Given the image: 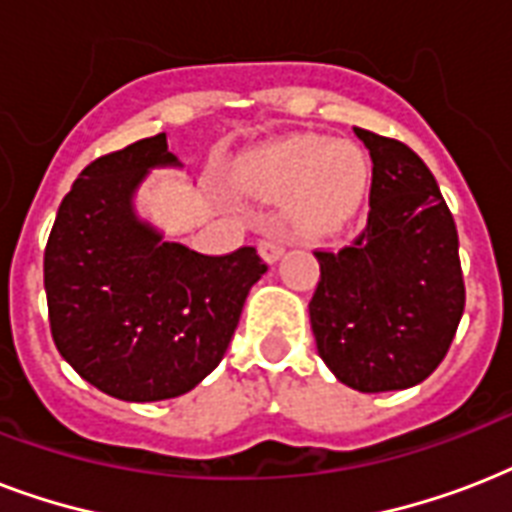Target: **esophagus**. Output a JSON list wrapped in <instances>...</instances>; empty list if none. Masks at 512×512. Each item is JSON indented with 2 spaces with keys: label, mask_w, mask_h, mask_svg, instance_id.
Instances as JSON below:
<instances>
[{
  "label": "esophagus",
  "mask_w": 512,
  "mask_h": 512,
  "mask_svg": "<svg viewBox=\"0 0 512 512\" xmlns=\"http://www.w3.org/2000/svg\"><path fill=\"white\" fill-rule=\"evenodd\" d=\"M260 255L265 257V263H276L284 255V241L279 236H265L260 239Z\"/></svg>",
  "instance_id": "esophagus-1"
}]
</instances>
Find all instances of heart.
Returning a JSON list of instances; mask_svg holds the SVG:
<instances>
[{"instance_id": "heart-1", "label": "heart", "mask_w": 512, "mask_h": 512, "mask_svg": "<svg viewBox=\"0 0 512 512\" xmlns=\"http://www.w3.org/2000/svg\"><path fill=\"white\" fill-rule=\"evenodd\" d=\"M244 183L263 196L295 191L292 215L305 231L340 223L358 199L364 162L348 146H327L319 138H289L263 148L244 164Z\"/></svg>"}]
</instances>
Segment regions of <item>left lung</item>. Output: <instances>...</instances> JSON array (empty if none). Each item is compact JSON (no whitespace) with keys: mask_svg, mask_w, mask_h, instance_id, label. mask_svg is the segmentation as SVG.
<instances>
[{"mask_svg":"<svg viewBox=\"0 0 512 512\" xmlns=\"http://www.w3.org/2000/svg\"><path fill=\"white\" fill-rule=\"evenodd\" d=\"M372 156L369 215L342 249H316L308 311L316 348L361 393L404 390L436 372L465 311L457 225L433 172L401 140L358 130Z\"/></svg>","mask_w":512,"mask_h":512,"instance_id":"obj_1","label":"left lung"}]
</instances>
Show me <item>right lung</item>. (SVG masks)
<instances>
[{
  "label": "right lung",
  "instance_id": "obj_1",
  "mask_svg": "<svg viewBox=\"0 0 512 512\" xmlns=\"http://www.w3.org/2000/svg\"><path fill=\"white\" fill-rule=\"evenodd\" d=\"M154 167H180L164 132L87 164L44 249L55 348L90 385L140 404L183 396L223 361L268 271L255 247L201 255L140 220L132 199Z\"/></svg>",
  "mask_w": 512,
  "mask_h": 512
}]
</instances>
